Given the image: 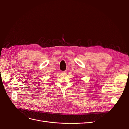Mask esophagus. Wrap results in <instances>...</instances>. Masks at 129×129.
<instances>
[{"instance_id": "obj_1", "label": "esophagus", "mask_w": 129, "mask_h": 129, "mask_svg": "<svg viewBox=\"0 0 129 129\" xmlns=\"http://www.w3.org/2000/svg\"><path fill=\"white\" fill-rule=\"evenodd\" d=\"M63 73H64V74L67 73V70H65V71H63Z\"/></svg>"}]
</instances>
